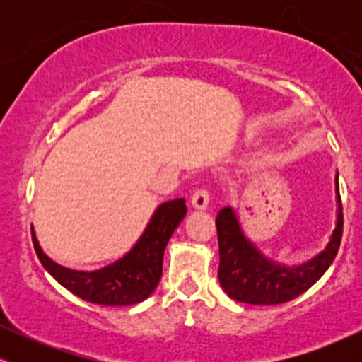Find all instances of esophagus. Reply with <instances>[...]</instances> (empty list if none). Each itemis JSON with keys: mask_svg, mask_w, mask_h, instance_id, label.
<instances>
[{"mask_svg": "<svg viewBox=\"0 0 362 362\" xmlns=\"http://www.w3.org/2000/svg\"><path fill=\"white\" fill-rule=\"evenodd\" d=\"M192 207L197 211H204L207 209V206H209V192H207L206 189H201L197 190V192H194L192 195Z\"/></svg>", "mask_w": 362, "mask_h": 362, "instance_id": "esophagus-1", "label": "esophagus"}]
</instances>
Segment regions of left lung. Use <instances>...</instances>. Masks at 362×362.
I'll list each match as a JSON object with an SVG mask.
<instances>
[{
	"label": "left lung",
	"mask_w": 362,
	"mask_h": 362,
	"mask_svg": "<svg viewBox=\"0 0 362 362\" xmlns=\"http://www.w3.org/2000/svg\"><path fill=\"white\" fill-rule=\"evenodd\" d=\"M335 202L337 219L325 248L294 265L265 255L245 235L235 207H221L216 216V228L219 242L218 279L224 293L248 305H281L308 291L328 271L342 238L339 173H335Z\"/></svg>",
	"instance_id": "1"
}]
</instances>
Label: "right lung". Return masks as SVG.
<instances>
[{"instance_id": "right-lung-1", "label": "right lung", "mask_w": 362, "mask_h": 362, "mask_svg": "<svg viewBox=\"0 0 362 362\" xmlns=\"http://www.w3.org/2000/svg\"><path fill=\"white\" fill-rule=\"evenodd\" d=\"M187 214L185 199L161 202L131 250L95 271H76L54 262L40 247L32 226V242L44 269L62 288L81 300L103 306H127L153 294L163 271V253Z\"/></svg>"}]
</instances>
